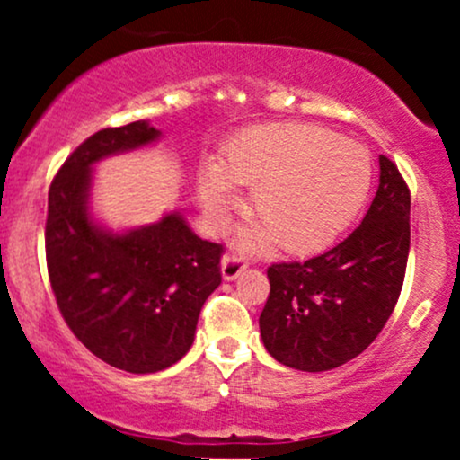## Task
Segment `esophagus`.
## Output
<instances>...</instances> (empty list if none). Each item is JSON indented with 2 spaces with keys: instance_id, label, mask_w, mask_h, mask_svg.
<instances>
[{
  "instance_id": "obj_1",
  "label": "esophagus",
  "mask_w": 460,
  "mask_h": 460,
  "mask_svg": "<svg viewBox=\"0 0 460 460\" xmlns=\"http://www.w3.org/2000/svg\"><path fill=\"white\" fill-rule=\"evenodd\" d=\"M246 263L242 261V257L237 255H225L223 260V266H220V270H223V279L225 281H235L237 277H240L242 272H244Z\"/></svg>"
}]
</instances>
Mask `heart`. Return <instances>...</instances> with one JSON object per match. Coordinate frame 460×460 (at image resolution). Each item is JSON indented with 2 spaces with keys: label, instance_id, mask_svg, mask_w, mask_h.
<instances>
[{
  "label": "heart",
  "instance_id": "heart-1",
  "mask_svg": "<svg viewBox=\"0 0 460 460\" xmlns=\"http://www.w3.org/2000/svg\"><path fill=\"white\" fill-rule=\"evenodd\" d=\"M372 183L367 151L329 129L303 123L255 125L234 136L218 162L199 168L197 200L216 231L235 208V188L251 190L257 223L244 246L309 255L329 246L357 218Z\"/></svg>",
  "mask_w": 460,
  "mask_h": 460
}]
</instances>
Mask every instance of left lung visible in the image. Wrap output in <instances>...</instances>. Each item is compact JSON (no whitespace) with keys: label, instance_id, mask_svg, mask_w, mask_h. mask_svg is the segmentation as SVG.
<instances>
[{"label":"left lung","instance_id":"8db88e82","mask_svg":"<svg viewBox=\"0 0 460 460\" xmlns=\"http://www.w3.org/2000/svg\"><path fill=\"white\" fill-rule=\"evenodd\" d=\"M378 190L361 225L318 257L268 268L260 315L266 350L300 372H326L361 355L398 303L411 244V194L378 157Z\"/></svg>","mask_w":460,"mask_h":460}]
</instances>
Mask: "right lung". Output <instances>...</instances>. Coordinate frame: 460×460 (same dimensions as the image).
<instances>
[{"label": "right lung", "instance_id": "right-lung-1", "mask_svg": "<svg viewBox=\"0 0 460 460\" xmlns=\"http://www.w3.org/2000/svg\"><path fill=\"white\" fill-rule=\"evenodd\" d=\"M160 138L149 120L97 131L58 171L47 209V270L62 318L94 357L131 374L186 355L220 285L223 246L200 240L181 212L120 231L94 218V166Z\"/></svg>", "mask_w": 460, "mask_h": 460}]
</instances>
